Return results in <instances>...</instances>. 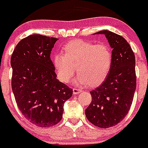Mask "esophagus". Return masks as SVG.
Returning <instances> with one entry per match:
<instances>
[{"label": "esophagus", "instance_id": "esophagus-1", "mask_svg": "<svg viewBox=\"0 0 148 148\" xmlns=\"http://www.w3.org/2000/svg\"><path fill=\"white\" fill-rule=\"evenodd\" d=\"M81 92V89H77V88H74V89H73V93H74V95H77V94L80 93Z\"/></svg>", "mask_w": 148, "mask_h": 148}]
</instances>
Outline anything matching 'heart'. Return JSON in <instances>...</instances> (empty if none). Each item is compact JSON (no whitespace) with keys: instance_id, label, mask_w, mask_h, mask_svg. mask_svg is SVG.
Returning a JSON list of instances; mask_svg holds the SVG:
<instances>
[{"instance_id":"heart-1","label":"heart","mask_w":148,"mask_h":148,"mask_svg":"<svg viewBox=\"0 0 148 148\" xmlns=\"http://www.w3.org/2000/svg\"><path fill=\"white\" fill-rule=\"evenodd\" d=\"M53 64L61 82L68 83L76 67L78 85L99 84L108 75L112 64V53L106 44H96L83 40H72L62 48V53H55Z\"/></svg>"}]
</instances>
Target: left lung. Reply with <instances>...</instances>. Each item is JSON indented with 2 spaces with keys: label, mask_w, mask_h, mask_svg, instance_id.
Instances as JSON below:
<instances>
[{
  "label": "left lung",
  "mask_w": 148,
  "mask_h": 148,
  "mask_svg": "<svg viewBox=\"0 0 148 148\" xmlns=\"http://www.w3.org/2000/svg\"><path fill=\"white\" fill-rule=\"evenodd\" d=\"M112 49V64L105 80L90 92L92 100L85 110L88 120L100 128L114 126L127 114L136 89L135 57L130 46L122 36L104 30Z\"/></svg>",
  "instance_id": "left-lung-1"
}]
</instances>
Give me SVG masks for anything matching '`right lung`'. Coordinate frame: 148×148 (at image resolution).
<instances>
[{
  "instance_id": "1",
  "label": "right lung",
  "mask_w": 148,
  "mask_h": 148,
  "mask_svg": "<svg viewBox=\"0 0 148 148\" xmlns=\"http://www.w3.org/2000/svg\"><path fill=\"white\" fill-rule=\"evenodd\" d=\"M58 38L33 34L15 48L11 86L19 110L31 123L49 127L60 122L73 89L56 79L50 55Z\"/></svg>"
}]
</instances>
